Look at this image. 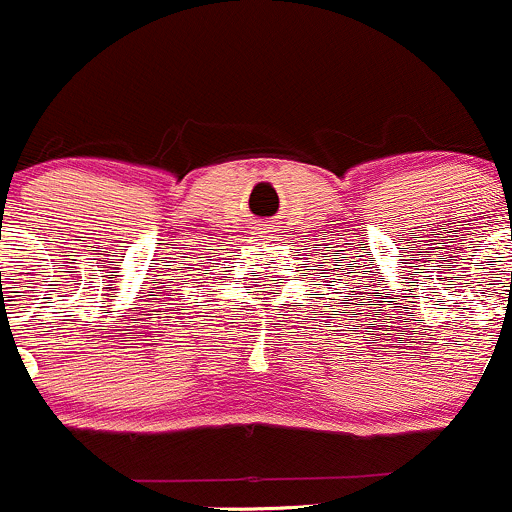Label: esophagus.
I'll return each mask as SVG.
<instances>
[{
    "label": "esophagus",
    "instance_id": "34e87169",
    "mask_svg": "<svg viewBox=\"0 0 512 512\" xmlns=\"http://www.w3.org/2000/svg\"><path fill=\"white\" fill-rule=\"evenodd\" d=\"M267 232H272V230H270V227L265 225V227H260V230H257V235H260V237H267Z\"/></svg>",
    "mask_w": 512,
    "mask_h": 512
}]
</instances>
